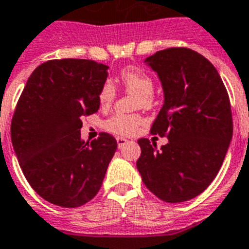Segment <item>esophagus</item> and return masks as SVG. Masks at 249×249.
Wrapping results in <instances>:
<instances>
[{"label":"esophagus","mask_w":249,"mask_h":249,"mask_svg":"<svg viewBox=\"0 0 249 249\" xmlns=\"http://www.w3.org/2000/svg\"><path fill=\"white\" fill-rule=\"evenodd\" d=\"M128 142V140L123 139V137H117V145H118V147H123L126 143Z\"/></svg>","instance_id":"34e87169"}]
</instances>
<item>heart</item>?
<instances>
[{"instance_id":"heart-1","label":"heart","mask_w":249,"mask_h":249,"mask_svg":"<svg viewBox=\"0 0 249 249\" xmlns=\"http://www.w3.org/2000/svg\"><path fill=\"white\" fill-rule=\"evenodd\" d=\"M121 80L126 90L131 94H136L140 98H137L135 102V108H147L151 103V96L154 94V81L153 79L143 72L142 70L137 67H128L123 70L121 73ZM116 88L113 85L110 80L103 84L102 89L99 92V102L103 106H107L113 102L116 98ZM142 120L141 117L136 114H116L112 118L106 122V128L110 132L118 133V135H132L137 129V127L141 124Z\"/></svg>"}]
</instances>
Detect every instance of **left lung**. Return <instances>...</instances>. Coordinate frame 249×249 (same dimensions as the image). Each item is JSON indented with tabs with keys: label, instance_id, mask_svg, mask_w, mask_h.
I'll return each instance as SVG.
<instances>
[{
	"label": "left lung",
	"instance_id": "8db88e82",
	"mask_svg": "<svg viewBox=\"0 0 249 249\" xmlns=\"http://www.w3.org/2000/svg\"><path fill=\"white\" fill-rule=\"evenodd\" d=\"M143 62L158 73L164 94L151 133L168 143L158 149L140 139L137 169L160 200L188 201L210 186L227 155L233 136L229 96L213 63L192 49H164Z\"/></svg>",
	"mask_w": 249,
	"mask_h": 249
}]
</instances>
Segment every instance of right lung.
Here are the masks:
<instances>
[{"label": "right lung", "mask_w": 249, "mask_h": 249, "mask_svg": "<svg viewBox=\"0 0 249 249\" xmlns=\"http://www.w3.org/2000/svg\"><path fill=\"white\" fill-rule=\"evenodd\" d=\"M108 66L89 59H52L26 81L11 122V141L29 184L48 202L79 207L94 198L117 150L102 132L85 142L83 118L98 112Z\"/></svg>", "instance_id": "1"}]
</instances>
